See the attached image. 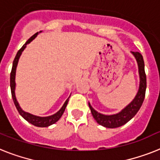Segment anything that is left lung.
<instances>
[{"label":"left lung","mask_w":160,"mask_h":160,"mask_svg":"<svg viewBox=\"0 0 160 160\" xmlns=\"http://www.w3.org/2000/svg\"><path fill=\"white\" fill-rule=\"evenodd\" d=\"M132 53L136 58L137 64H138L139 76H140V86L137 94L135 98L127 107L122 109L120 112L113 115H103L93 109L90 103L89 102V107L91 110V113L96 122L108 128H116L124 125L127 122H129L133 117L137 113V112L141 108L143 103L145 96V89H146V75L145 72V63H144L143 57L138 52H132Z\"/></svg>","instance_id":"8db88e82"}]
</instances>
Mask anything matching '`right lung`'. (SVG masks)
I'll return each instance as SVG.
<instances>
[{
  "label": "right lung",
  "mask_w": 160,
  "mask_h": 160,
  "mask_svg": "<svg viewBox=\"0 0 160 160\" xmlns=\"http://www.w3.org/2000/svg\"><path fill=\"white\" fill-rule=\"evenodd\" d=\"M40 32H42V31H40ZM39 32V33H40ZM38 33H36L35 34H33L32 37L28 39V41L25 42V44L23 45L21 48L19 49L18 51V52H17L16 56H15V60H14V62H13V66H12V69H11V72H10V89H11V95H12V98L13 101H14V103H15V107H16L17 110L19 112V113L21 115L23 118L25 119L27 122H28L31 124H33V126L35 127H49V126L52 125L55 122H57L58 120H59L61 117L62 116V114L64 112L65 109H66V107H67V103H68L69 101V97L67 98L65 103L63 104V106L62 107V108L59 110V111L57 112V113L53 114L52 116H48V117H38L35 116V115H33V114L28 113V112H26L23 111L22 108L19 107V102H17L16 98H15V72H16V67L17 65H18V62H19V57L21 56L22 52L24 50V48H26V45L28 44L31 41H33V39H34V38L36 37Z\"/></svg>",
  "instance_id": "obj_1"
}]
</instances>
